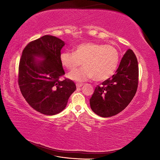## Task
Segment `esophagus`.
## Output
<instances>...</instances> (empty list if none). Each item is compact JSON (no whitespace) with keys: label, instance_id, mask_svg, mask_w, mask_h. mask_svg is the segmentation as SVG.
<instances>
[{"label":"esophagus","instance_id":"esophagus-1","mask_svg":"<svg viewBox=\"0 0 160 160\" xmlns=\"http://www.w3.org/2000/svg\"><path fill=\"white\" fill-rule=\"evenodd\" d=\"M76 86H77V88H81V87L83 86V84H82V83H76Z\"/></svg>","mask_w":160,"mask_h":160}]
</instances>
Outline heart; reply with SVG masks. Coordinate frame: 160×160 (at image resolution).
Here are the masks:
<instances>
[{
	"instance_id": "1",
	"label": "heart",
	"mask_w": 160,
	"mask_h": 160,
	"mask_svg": "<svg viewBox=\"0 0 160 160\" xmlns=\"http://www.w3.org/2000/svg\"><path fill=\"white\" fill-rule=\"evenodd\" d=\"M73 49V52L66 51L60 55L61 64L67 69H75L82 61L84 67L68 74L72 80L82 82L93 78L95 81H105L113 75L119 64V52L113 45L85 42Z\"/></svg>"
}]
</instances>
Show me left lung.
Masks as SVG:
<instances>
[{"mask_svg": "<svg viewBox=\"0 0 160 160\" xmlns=\"http://www.w3.org/2000/svg\"><path fill=\"white\" fill-rule=\"evenodd\" d=\"M138 79L137 57L129 49L112 77L97 85L89 99L92 111L103 118L111 117L121 112L136 93Z\"/></svg>", "mask_w": 160, "mask_h": 160, "instance_id": "left-lung-1", "label": "left lung"}]
</instances>
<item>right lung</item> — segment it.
<instances>
[{"label": "right lung", "instance_id": "right-lung-1", "mask_svg": "<svg viewBox=\"0 0 160 160\" xmlns=\"http://www.w3.org/2000/svg\"><path fill=\"white\" fill-rule=\"evenodd\" d=\"M64 41L45 35L30 42L22 52L18 83L24 98L38 112L52 115L63 110L76 89L72 81L59 79L65 75L60 61ZM43 59L38 62L35 59Z\"/></svg>", "mask_w": 160, "mask_h": 160}]
</instances>
